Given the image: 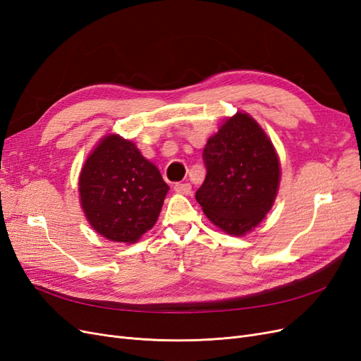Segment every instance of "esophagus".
Here are the masks:
<instances>
[{"mask_svg":"<svg viewBox=\"0 0 361 361\" xmlns=\"http://www.w3.org/2000/svg\"><path fill=\"white\" fill-rule=\"evenodd\" d=\"M174 191H176L178 194H183V195H188L191 194V185L190 183H182V182H178L176 185H174Z\"/></svg>","mask_w":361,"mask_h":361,"instance_id":"obj_1","label":"esophagus"}]
</instances>
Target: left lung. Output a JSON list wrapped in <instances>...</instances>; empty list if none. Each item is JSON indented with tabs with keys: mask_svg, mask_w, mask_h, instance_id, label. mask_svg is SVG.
<instances>
[{
	"mask_svg": "<svg viewBox=\"0 0 361 361\" xmlns=\"http://www.w3.org/2000/svg\"><path fill=\"white\" fill-rule=\"evenodd\" d=\"M203 161L206 178L195 200L223 232L245 235L277 197L280 162L271 140L253 117L236 113L207 140Z\"/></svg>",
	"mask_w": 361,
	"mask_h": 361,
	"instance_id": "left-lung-1",
	"label": "left lung"
}]
</instances>
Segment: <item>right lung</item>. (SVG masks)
<instances>
[{
    "label": "right lung",
    "instance_id": "right-lung-1",
    "mask_svg": "<svg viewBox=\"0 0 361 361\" xmlns=\"http://www.w3.org/2000/svg\"><path fill=\"white\" fill-rule=\"evenodd\" d=\"M90 226L114 243H137L157 223L169 185L130 140L106 135L87 158L78 182Z\"/></svg>",
    "mask_w": 361,
    "mask_h": 361
}]
</instances>
